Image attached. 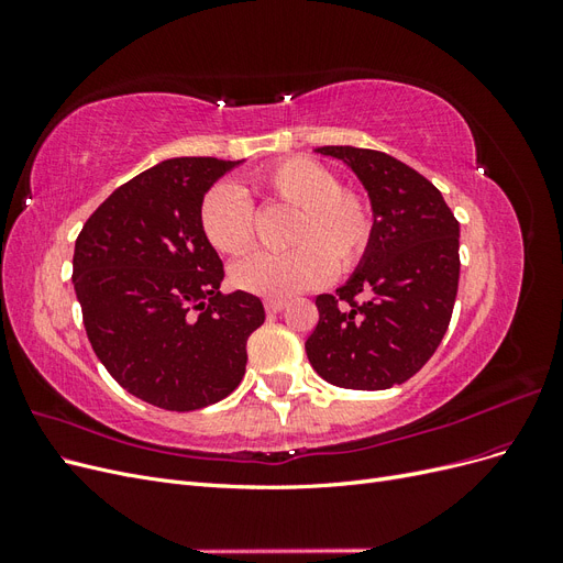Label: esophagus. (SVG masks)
Returning a JSON list of instances; mask_svg holds the SVG:
<instances>
[{"label": "esophagus", "mask_w": 563, "mask_h": 563, "mask_svg": "<svg viewBox=\"0 0 563 563\" xmlns=\"http://www.w3.org/2000/svg\"><path fill=\"white\" fill-rule=\"evenodd\" d=\"M284 300H265V312L267 314H277V312H282L284 310Z\"/></svg>", "instance_id": "1"}]
</instances>
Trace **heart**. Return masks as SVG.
Instances as JSON below:
<instances>
[{"mask_svg": "<svg viewBox=\"0 0 563 563\" xmlns=\"http://www.w3.org/2000/svg\"><path fill=\"white\" fill-rule=\"evenodd\" d=\"M253 190L263 201L294 209L284 253H253L232 265V284L246 294L282 300L347 272L360 263L373 236V213L364 195L338 187L327 166L291 157L255 174ZM199 223L209 244L240 255L253 242V209L236 185L220 183L203 195Z\"/></svg>", "mask_w": 563, "mask_h": 563, "instance_id": "heart-1", "label": "heart"}]
</instances>
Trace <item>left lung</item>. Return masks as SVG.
I'll return each instance as SVG.
<instances>
[{"label":"left lung","mask_w":563,"mask_h":563,"mask_svg":"<svg viewBox=\"0 0 563 563\" xmlns=\"http://www.w3.org/2000/svg\"><path fill=\"white\" fill-rule=\"evenodd\" d=\"M371 201L373 236L335 296H317L305 343L319 376L345 389H387L428 364L444 338L460 277V225L437 187L385 152L323 145Z\"/></svg>","instance_id":"8db88e82"}]
</instances>
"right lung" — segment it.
I'll list each match as a JSON object with an SVG mask.
<instances>
[{"mask_svg": "<svg viewBox=\"0 0 563 563\" xmlns=\"http://www.w3.org/2000/svg\"><path fill=\"white\" fill-rule=\"evenodd\" d=\"M240 162L174 157L124 183L84 223L73 284L96 356L129 395L166 411L225 399L246 371L261 298L223 296L201 199Z\"/></svg>", "mask_w": 563, "mask_h": 563, "instance_id": "add662e5", "label": "right lung"}]
</instances>
